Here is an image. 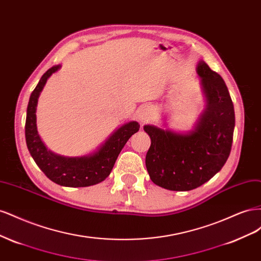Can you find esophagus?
<instances>
[{"label": "esophagus", "mask_w": 261, "mask_h": 261, "mask_svg": "<svg viewBox=\"0 0 261 261\" xmlns=\"http://www.w3.org/2000/svg\"><path fill=\"white\" fill-rule=\"evenodd\" d=\"M152 117H153V110L151 107L146 106L140 109V111L138 113V121L141 124H146L149 121H151Z\"/></svg>", "instance_id": "34e87169"}]
</instances>
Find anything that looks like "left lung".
<instances>
[{
	"label": "left lung",
	"instance_id": "1",
	"mask_svg": "<svg viewBox=\"0 0 261 261\" xmlns=\"http://www.w3.org/2000/svg\"><path fill=\"white\" fill-rule=\"evenodd\" d=\"M196 70L206 108L194 128L178 133L144 126L151 139L146 155L149 176L169 191H192L201 186L223 168L231 152L235 114L227 87L203 61H199Z\"/></svg>",
	"mask_w": 261,
	"mask_h": 261
}]
</instances>
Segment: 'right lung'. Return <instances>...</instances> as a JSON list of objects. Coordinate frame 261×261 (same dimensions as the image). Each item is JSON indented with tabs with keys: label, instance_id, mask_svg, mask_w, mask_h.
<instances>
[{
	"label": "right lung",
	"instance_id": "obj_1",
	"mask_svg": "<svg viewBox=\"0 0 261 261\" xmlns=\"http://www.w3.org/2000/svg\"><path fill=\"white\" fill-rule=\"evenodd\" d=\"M60 68L61 65H55L46 70L31 93L25 126L26 144L38 167L54 183L65 187L96 185L110 175L121 150L140 126L135 121L123 124L97 150L82 156H64L52 152L38 134L36 111L38 98L46 81Z\"/></svg>",
	"mask_w": 261,
	"mask_h": 261
}]
</instances>
